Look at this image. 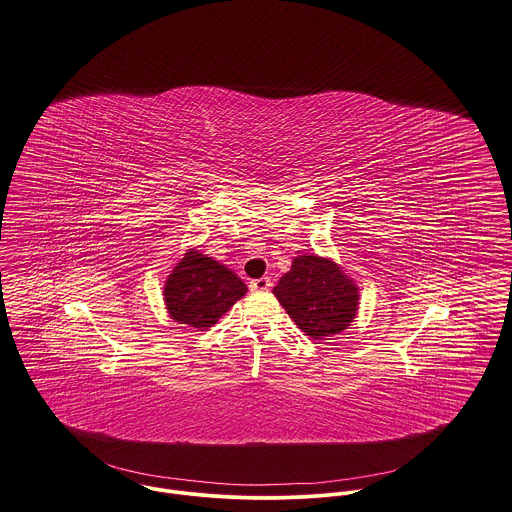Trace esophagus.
<instances>
[{
    "mask_svg": "<svg viewBox=\"0 0 512 512\" xmlns=\"http://www.w3.org/2000/svg\"><path fill=\"white\" fill-rule=\"evenodd\" d=\"M271 279L269 277H261V279H253L251 283H249V289L251 291H267V289H271Z\"/></svg>",
    "mask_w": 512,
    "mask_h": 512,
    "instance_id": "1",
    "label": "esophagus"
}]
</instances>
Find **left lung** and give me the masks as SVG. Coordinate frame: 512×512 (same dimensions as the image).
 <instances>
[{"mask_svg":"<svg viewBox=\"0 0 512 512\" xmlns=\"http://www.w3.org/2000/svg\"><path fill=\"white\" fill-rule=\"evenodd\" d=\"M277 301L312 340L338 334L358 310V287L332 259L299 255L273 289Z\"/></svg>","mask_w":512,"mask_h":512,"instance_id":"8db88e82","label":"left lung"}]
</instances>
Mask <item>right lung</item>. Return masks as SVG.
Wrapping results in <instances>:
<instances>
[{"label":"right lung","mask_w":512,"mask_h":512,"mask_svg":"<svg viewBox=\"0 0 512 512\" xmlns=\"http://www.w3.org/2000/svg\"><path fill=\"white\" fill-rule=\"evenodd\" d=\"M245 293V283L233 271L188 249L164 285V303L176 322L207 330Z\"/></svg>","instance_id":"obj_1"}]
</instances>
